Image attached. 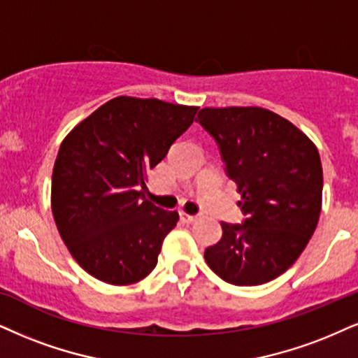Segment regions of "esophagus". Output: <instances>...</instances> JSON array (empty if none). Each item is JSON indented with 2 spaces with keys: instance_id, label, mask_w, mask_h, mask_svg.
Masks as SVG:
<instances>
[{
  "instance_id": "1",
  "label": "esophagus",
  "mask_w": 358,
  "mask_h": 358,
  "mask_svg": "<svg viewBox=\"0 0 358 358\" xmlns=\"http://www.w3.org/2000/svg\"><path fill=\"white\" fill-rule=\"evenodd\" d=\"M179 215H180V220H182V222H186V224H192V222H196V220H197V215L187 214V213H184V210H180Z\"/></svg>"
}]
</instances>
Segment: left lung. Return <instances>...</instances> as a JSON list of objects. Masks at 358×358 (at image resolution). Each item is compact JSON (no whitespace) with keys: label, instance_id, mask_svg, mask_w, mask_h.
I'll return each mask as SVG.
<instances>
[{"label":"left lung","instance_id":"left-lung-1","mask_svg":"<svg viewBox=\"0 0 358 358\" xmlns=\"http://www.w3.org/2000/svg\"><path fill=\"white\" fill-rule=\"evenodd\" d=\"M196 121L217 143L245 214L244 224H220L207 266L234 285L271 282L299 259L319 222V151L292 122L257 106L204 108Z\"/></svg>","mask_w":358,"mask_h":358}]
</instances>
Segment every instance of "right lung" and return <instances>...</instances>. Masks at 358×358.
Instances as JSON below:
<instances>
[{"mask_svg": "<svg viewBox=\"0 0 358 358\" xmlns=\"http://www.w3.org/2000/svg\"><path fill=\"white\" fill-rule=\"evenodd\" d=\"M197 109L117 96L61 143L52 169V215L74 260L98 280L136 284L156 267L179 214L145 199V179Z\"/></svg>", "mask_w": 358, "mask_h": 358, "instance_id": "obj_1", "label": "right lung"}]
</instances>
